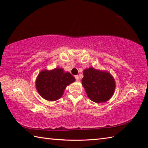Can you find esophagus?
<instances>
[{
  "label": "esophagus",
  "instance_id": "34e87169",
  "mask_svg": "<svg viewBox=\"0 0 148 148\" xmlns=\"http://www.w3.org/2000/svg\"><path fill=\"white\" fill-rule=\"evenodd\" d=\"M75 78H76V80L77 81H79L80 80L79 77V76H75Z\"/></svg>",
  "mask_w": 148,
  "mask_h": 148
}]
</instances>
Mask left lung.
<instances>
[{"label":"left lung","mask_w":148,"mask_h":148,"mask_svg":"<svg viewBox=\"0 0 148 148\" xmlns=\"http://www.w3.org/2000/svg\"><path fill=\"white\" fill-rule=\"evenodd\" d=\"M83 75L82 84L91 100L101 103L111 98L114 92L116 84L111 74L90 67L83 71Z\"/></svg>","instance_id":"left-lung-1"}]
</instances>
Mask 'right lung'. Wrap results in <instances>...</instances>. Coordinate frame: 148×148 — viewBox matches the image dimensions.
<instances>
[{
	"instance_id": "1",
	"label": "right lung",
	"mask_w": 148,
	"mask_h": 148,
	"mask_svg": "<svg viewBox=\"0 0 148 148\" xmlns=\"http://www.w3.org/2000/svg\"><path fill=\"white\" fill-rule=\"evenodd\" d=\"M69 72H65L62 68L51 71L43 70L39 74L36 81V89L42 98L55 101L61 98L65 88L75 81Z\"/></svg>"
}]
</instances>
